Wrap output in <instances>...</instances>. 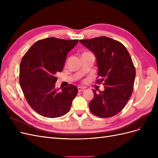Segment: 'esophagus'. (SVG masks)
Listing matches in <instances>:
<instances>
[{
  "label": "esophagus",
  "mask_w": 158,
  "mask_h": 158,
  "mask_svg": "<svg viewBox=\"0 0 158 158\" xmlns=\"http://www.w3.org/2000/svg\"><path fill=\"white\" fill-rule=\"evenodd\" d=\"M78 92H83V91L85 90V88L83 87H78Z\"/></svg>",
  "instance_id": "1"
}]
</instances>
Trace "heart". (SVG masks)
Wrapping results in <instances>:
<instances>
[{"label":"heart","instance_id":"heart-1","mask_svg":"<svg viewBox=\"0 0 158 158\" xmlns=\"http://www.w3.org/2000/svg\"><path fill=\"white\" fill-rule=\"evenodd\" d=\"M86 53H90V52H84L83 54H86Z\"/></svg>","mask_w":158,"mask_h":158}]
</instances>
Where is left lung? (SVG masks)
<instances>
[{
	"label": "left lung",
	"instance_id": "left-lung-1",
	"mask_svg": "<svg viewBox=\"0 0 158 158\" xmlns=\"http://www.w3.org/2000/svg\"><path fill=\"white\" fill-rule=\"evenodd\" d=\"M80 42L96 57L100 77L96 82H103L105 88L99 94L93 89L94 97L89 103L90 111L99 117L115 115L125 107L132 94L136 70L131 56L121 42L106 36Z\"/></svg>",
	"mask_w": 158,
	"mask_h": 158
}]
</instances>
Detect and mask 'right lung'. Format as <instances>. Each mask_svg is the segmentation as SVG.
I'll return each instance as SVG.
<instances>
[{
    "instance_id": "1",
    "label": "right lung",
    "mask_w": 158,
    "mask_h": 158,
    "mask_svg": "<svg viewBox=\"0 0 158 158\" xmlns=\"http://www.w3.org/2000/svg\"><path fill=\"white\" fill-rule=\"evenodd\" d=\"M78 40L55 37L37 41L23 56L20 65V84L30 107L41 115L56 118L64 115L78 93L70 84L62 91L55 88L56 74L63 70L68 52Z\"/></svg>"
}]
</instances>
